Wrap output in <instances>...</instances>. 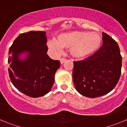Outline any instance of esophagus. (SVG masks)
I'll return each mask as SVG.
<instances>
[{
    "mask_svg": "<svg viewBox=\"0 0 127 127\" xmlns=\"http://www.w3.org/2000/svg\"><path fill=\"white\" fill-rule=\"evenodd\" d=\"M65 61V58H60V63H61V64H62Z\"/></svg>",
    "mask_w": 127,
    "mask_h": 127,
    "instance_id": "1",
    "label": "esophagus"
}]
</instances>
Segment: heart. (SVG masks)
I'll return each instance as SVG.
<instances>
[{
  "instance_id": "heart-1",
  "label": "heart",
  "mask_w": 127,
  "mask_h": 127,
  "mask_svg": "<svg viewBox=\"0 0 127 127\" xmlns=\"http://www.w3.org/2000/svg\"><path fill=\"white\" fill-rule=\"evenodd\" d=\"M102 43V37L97 32L71 31L60 34L57 40L49 42V46L57 51L62 48H70L74 58H84L97 51Z\"/></svg>"
}]
</instances>
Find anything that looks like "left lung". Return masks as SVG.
Instances as JSON below:
<instances>
[{"mask_svg":"<svg viewBox=\"0 0 127 127\" xmlns=\"http://www.w3.org/2000/svg\"><path fill=\"white\" fill-rule=\"evenodd\" d=\"M103 44L83 60L74 62L73 82L82 95L96 98L109 93L121 75L122 57L117 42L102 32Z\"/></svg>","mask_w":127,"mask_h":127,"instance_id":"obj_1","label":"left lung"}]
</instances>
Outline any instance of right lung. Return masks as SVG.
I'll return each mask as SVG.
<instances>
[{
  "mask_svg": "<svg viewBox=\"0 0 127 127\" xmlns=\"http://www.w3.org/2000/svg\"><path fill=\"white\" fill-rule=\"evenodd\" d=\"M46 32L30 31L21 33L9 50V75L15 88L29 97H39L48 94L55 81V74L60 66L59 60L47 55ZM22 53H27L24 60Z\"/></svg>",
  "mask_w": 127,
  "mask_h": 127,
  "instance_id": "right-lung-1",
  "label": "right lung"
}]
</instances>
